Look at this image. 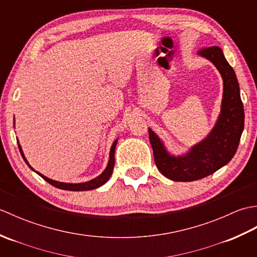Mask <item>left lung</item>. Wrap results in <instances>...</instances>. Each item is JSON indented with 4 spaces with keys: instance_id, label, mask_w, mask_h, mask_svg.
I'll return each instance as SVG.
<instances>
[{
    "instance_id": "8db88e82",
    "label": "left lung",
    "mask_w": 257,
    "mask_h": 257,
    "mask_svg": "<svg viewBox=\"0 0 257 257\" xmlns=\"http://www.w3.org/2000/svg\"><path fill=\"white\" fill-rule=\"evenodd\" d=\"M199 54L215 65L224 81L221 114L215 127L206 139L183 157L169 155L161 140L149 129V140L158 170L173 181H195L225 166L235 155L244 129L243 102L236 75L231 65L219 46L202 48Z\"/></svg>"
}]
</instances>
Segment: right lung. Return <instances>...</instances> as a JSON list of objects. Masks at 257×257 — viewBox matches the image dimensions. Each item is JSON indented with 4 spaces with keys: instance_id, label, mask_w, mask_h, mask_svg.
I'll return each mask as SVG.
<instances>
[{
    "instance_id": "1",
    "label": "right lung",
    "mask_w": 257,
    "mask_h": 257,
    "mask_svg": "<svg viewBox=\"0 0 257 257\" xmlns=\"http://www.w3.org/2000/svg\"><path fill=\"white\" fill-rule=\"evenodd\" d=\"M117 141L118 140H114V143L112 144L111 146V149H110V155H109V162H108V166L107 168L105 169V171H103L100 176H98L97 178L90 180V181L88 182H85V183H76V184H73V183H63V182H57V181H54V180H51L48 179L46 177L43 176V174L36 172L38 176H41L43 179L45 180V181H47L50 184L54 185V187H56L58 189H62V190H68V191H87V190H94V189H97L101 187V185L103 183H106L108 181V179L110 178L111 173H112V170H113V166H114V149H116V145H117ZM19 149H20V152L22 157H23L24 161L29 165V162L26 161L25 157H24V154L23 151H22V148L21 146L19 145ZM29 167L32 169V170H34L30 165Z\"/></svg>"
}]
</instances>
